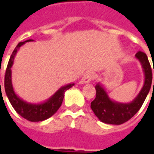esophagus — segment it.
<instances>
[{"instance_id":"obj_1","label":"esophagus","mask_w":154,"mask_h":154,"mask_svg":"<svg viewBox=\"0 0 154 154\" xmlns=\"http://www.w3.org/2000/svg\"><path fill=\"white\" fill-rule=\"evenodd\" d=\"M92 79H93V74L92 73L85 74L83 77H82V78L81 79V83L82 84L89 83Z\"/></svg>"}]
</instances>
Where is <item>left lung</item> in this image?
I'll use <instances>...</instances> for the list:
<instances>
[{"label":"left lung","instance_id":"8db88e82","mask_svg":"<svg viewBox=\"0 0 154 154\" xmlns=\"http://www.w3.org/2000/svg\"><path fill=\"white\" fill-rule=\"evenodd\" d=\"M135 57L142 66L144 82L136 97L130 102H119L112 100L101 82L96 85V98L91 103V108L101 122L109 125H121L132 118L144 102L152 84V69L148 57L144 53L138 52ZM154 72V68H153ZM154 88V82H153Z\"/></svg>","mask_w":154,"mask_h":154}]
</instances>
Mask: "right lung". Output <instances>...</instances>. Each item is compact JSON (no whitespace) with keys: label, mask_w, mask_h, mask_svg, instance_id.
Wrapping results in <instances>:
<instances>
[{"label":"right lung","mask_w":154,"mask_h":154,"mask_svg":"<svg viewBox=\"0 0 154 154\" xmlns=\"http://www.w3.org/2000/svg\"><path fill=\"white\" fill-rule=\"evenodd\" d=\"M33 39H28L19 43L11 55L5 75V91L10 102L13 108L20 116L31 122H38L48 119L54 115L59 109L63 100L65 91L73 87L75 83H69L61 87L55 93L48 99L40 103H30L24 100L15 93L12 85L11 67L14 63V59L20 48L27 42H33ZM1 87V82H0Z\"/></svg>","instance_id":"add662e5"}]
</instances>
